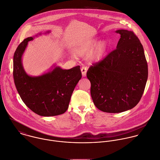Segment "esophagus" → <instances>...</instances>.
<instances>
[{
	"instance_id": "1",
	"label": "esophagus",
	"mask_w": 160,
	"mask_h": 160,
	"mask_svg": "<svg viewBox=\"0 0 160 160\" xmlns=\"http://www.w3.org/2000/svg\"><path fill=\"white\" fill-rule=\"evenodd\" d=\"M87 70H88V67H85V66H83V67L81 68V71H82V73L83 77H85V76H86Z\"/></svg>"
}]
</instances>
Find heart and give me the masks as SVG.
<instances>
[{
	"label": "heart",
	"mask_w": 160,
	"mask_h": 160,
	"mask_svg": "<svg viewBox=\"0 0 160 160\" xmlns=\"http://www.w3.org/2000/svg\"><path fill=\"white\" fill-rule=\"evenodd\" d=\"M98 43V40L93 39L88 42L82 45L77 51V53L78 56H84L90 53L93 49H95L91 54V58L93 60L100 61L104 56L108 44L106 41H102Z\"/></svg>",
	"instance_id": "heart-1"
}]
</instances>
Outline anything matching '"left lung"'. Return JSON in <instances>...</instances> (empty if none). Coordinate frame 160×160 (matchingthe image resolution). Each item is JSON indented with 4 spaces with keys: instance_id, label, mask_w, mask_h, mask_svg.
Segmentation results:
<instances>
[{
    "instance_id": "obj_1",
    "label": "left lung",
    "mask_w": 160,
    "mask_h": 160,
    "mask_svg": "<svg viewBox=\"0 0 160 160\" xmlns=\"http://www.w3.org/2000/svg\"><path fill=\"white\" fill-rule=\"evenodd\" d=\"M116 49L100 62L93 64L87 76L96 108L119 113L134 108L143 95L148 78V65L138 37L131 31L119 30Z\"/></svg>"
}]
</instances>
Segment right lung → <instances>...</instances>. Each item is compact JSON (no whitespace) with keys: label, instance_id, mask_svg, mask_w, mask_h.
<instances>
[{"label":"right lung","instance_id":"add662e5","mask_svg":"<svg viewBox=\"0 0 160 160\" xmlns=\"http://www.w3.org/2000/svg\"><path fill=\"white\" fill-rule=\"evenodd\" d=\"M33 39L34 37L25 39L14 53L13 75L18 93L26 106L39 116L49 117L64 114L68 108L75 87L82 78L80 66L69 70L55 67L40 76L28 75L23 68L22 58L28 41Z\"/></svg>","mask_w":160,"mask_h":160}]
</instances>
